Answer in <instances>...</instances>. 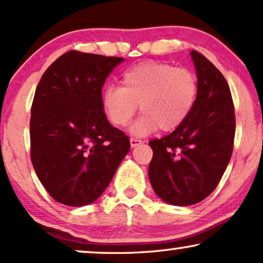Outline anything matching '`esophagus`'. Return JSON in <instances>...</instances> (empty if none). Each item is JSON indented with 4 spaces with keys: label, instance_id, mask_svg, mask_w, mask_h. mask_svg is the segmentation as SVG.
<instances>
[{
    "label": "esophagus",
    "instance_id": "obj_1",
    "mask_svg": "<svg viewBox=\"0 0 263 263\" xmlns=\"http://www.w3.org/2000/svg\"><path fill=\"white\" fill-rule=\"evenodd\" d=\"M129 142H131V147H138L139 144H142L143 141L139 138H135V137H131L129 139Z\"/></svg>",
    "mask_w": 263,
    "mask_h": 263
}]
</instances>
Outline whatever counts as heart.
Here are the masks:
<instances>
[{
	"label": "heart",
	"instance_id": "1",
	"mask_svg": "<svg viewBox=\"0 0 263 263\" xmlns=\"http://www.w3.org/2000/svg\"><path fill=\"white\" fill-rule=\"evenodd\" d=\"M198 96V79L187 68L147 62L124 72L121 86L103 91L102 103L112 124L125 127L138 109L144 112L132 127L136 135H147L160 127L172 131L191 114Z\"/></svg>",
	"mask_w": 263,
	"mask_h": 263
}]
</instances>
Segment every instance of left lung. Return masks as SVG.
I'll return each instance as SVG.
<instances>
[{
    "label": "left lung",
    "mask_w": 263,
    "mask_h": 263,
    "mask_svg": "<svg viewBox=\"0 0 263 263\" xmlns=\"http://www.w3.org/2000/svg\"><path fill=\"white\" fill-rule=\"evenodd\" d=\"M198 96L191 114L170 135L149 142V181L171 205L204 200L220 183L234 145L235 114L231 89L212 63L192 51Z\"/></svg>",
    "instance_id": "8db88e82"
}]
</instances>
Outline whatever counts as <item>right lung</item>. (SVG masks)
Instances as JSON below:
<instances>
[{
    "mask_svg": "<svg viewBox=\"0 0 263 263\" xmlns=\"http://www.w3.org/2000/svg\"><path fill=\"white\" fill-rule=\"evenodd\" d=\"M120 57L69 51L40 80L30 118V156L55 201L84 206L110 183L129 151L125 132L109 124L102 88Z\"/></svg>",
    "mask_w": 263,
    "mask_h": 263,
    "instance_id": "add662e5",
    "label": "right lung"
}]
</instances>
